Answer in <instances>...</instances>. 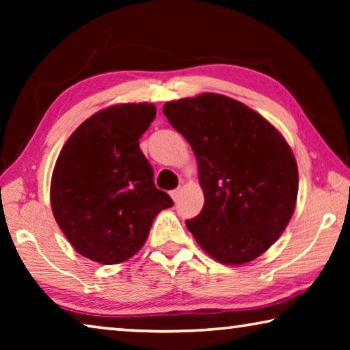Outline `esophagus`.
<instances>
[{
  "instance_id": "34e87169",
  "label": "esophagus",
  "mask_w": 350,
  "mask_h": 350,
  "mask_svg": "<svg viewBox=\"0 0 350 350\" xmlns=\"http://www.w3.org/2000/svg\"><path fill=\"white\" fill-rule=\"evenodd\" d=\"M170 194H171V198H173V200H177V199H179V196H180V188L173 189V191H171Z\"/></svg>"
}]
</instances>
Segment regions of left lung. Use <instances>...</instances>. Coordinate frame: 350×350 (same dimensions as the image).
<instances>
[{
    "label": "left lung",
    "mask_w": 350,
    "mask_h": 350,
    "mask_svg": "<svg viewBox=\"0 0 350 350\" xmlns=\"http://www.w3.org/2000/svg\"><path fill=\"white\" fill-rule=\"evenodd\" d=\"M163 114L198 161L205 204L187 221L198 244L228 265L267 252L298 196V167L286 139L258 112L221 94L168 102Z\"/></svg>",
    "instance_id": "obj_1"
}]
</instances>
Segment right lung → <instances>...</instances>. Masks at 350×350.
<instances>
[{
  "instance_id": "1",
  "label": "right lung",
  "mask_w": 350,
  "mask_h": 350,
  "mask_svg": "<svg viewBox=\"0 0 350 350\" xmlns=\"http://www.w3.org/2000/svg\"><path fill=\"white\" fill-rule=\"evenodd\" d=\"M156 117L151 103L91 116L70 134L51 182L52 213L77 252L111 265L137 253L159 211L173 200L154 185L139 139Z\"/></svg>"
}]
</instances>
